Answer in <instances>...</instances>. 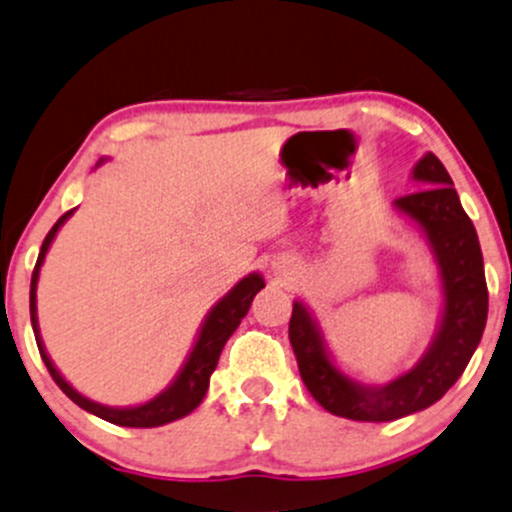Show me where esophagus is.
<instances>
[{
	"label": "esophagus",
	"instance_id": "obj_1",
	"mask_svg": "<svg viewBox=\"0 0 512 512\" xmlns=\"http://www.w3.org/2000/svg\"><path fill=\"white\" fill-rule=\"evenodd\" d=\"M291 269H294V260H291V257H286V255L274 257V262H272L274 274H289Z\"/></svg>",
	"mask_w": 512,
	"mask_h": 512
}]
</instances>
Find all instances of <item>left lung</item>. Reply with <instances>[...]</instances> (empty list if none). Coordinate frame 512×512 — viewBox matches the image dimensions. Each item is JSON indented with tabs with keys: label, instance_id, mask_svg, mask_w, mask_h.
Here are the masks:
<instances>
[{
	"label": "left lung",
	"instance_id": "1",
	"mask_svg": "<svg viewBox=\"0 0 512 512\" xmlns=\"http://www.w3.org/2000/svg\"><path fill=\"white\" fill-rule=\"evenodd\" d=\"M413 179L428 189L401 196L393 209L420 228L440 272L442 313L425 355L389 384H362L335 364L318 320L306 303L294 301L289 340L301 379L320 406L340 418L389 423L432 406L462 376L484 335L488 289L474 223L435 155L425 153L415 162Z\"/></svg>",
	"mask_w": 512,
	"mask_h": 512
}]
</instances>
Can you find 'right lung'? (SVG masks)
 Segmentation results:
<instances>
[{
    "label": "right lung",
    "instance_id": "1",
    "mask_svg": "<svg viewBox=\"0 0 512 512\" xmlns=\"http://www.w3.org/2000/svg\"><path fill=\"white\" fill-rule=\"evenodd\" d=\"M101 162L104 160H99L97 167ZM72 213H75V209L63 213V216L58 218V223L50 228V233L46 235V240H43L41 245V252H38V262L31 277V325H33V335H36V342H38V352H41L50 376H53L55 384L63 389L65 396L70 398V401H75L80 408H84V411L97 415L101 420H109V423L114 425H123V428H157V425H167L172 423V420L184 418V415L192 413L194 408L204 401L206 391H209V379L213 369H216L218 357H221L223 345H226L230 335L235 333L240 320L247 316L257 291L265 289V279H262L260 272L247 274L245 279H240V282L211 308L209 316H206L204 323H201L192 352H189V357L184 359L182 369H179V374L174 376L172 384L167 386L165 391H160L155 398L140 403V406H126V408L101 406V403L82 396L77 389H72V384H67L65 376L58 372L53 359L48 357L46 345H43V338H41V330H38V313H36L38 311L36 308L38 274H41L43 260H46L50 243H53L58 230L63 228V223L72 216Z\"/></svg>",
    "mask_w": 512,
    "mask_h": 512
}]
</instances>
